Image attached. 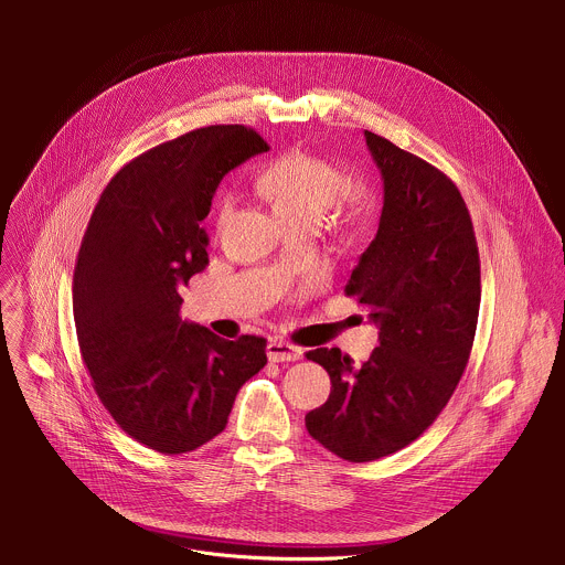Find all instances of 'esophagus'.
Returning <instances> with one entry per match:
<instances>
[{
  "label": "esophagus",
  "instance_id": "esophagus-1",
  "mask_svg": "<svg viewBox=\"0 0 565 565\" xmlns=\"http://www.w3.org/2000/svg\"><path fill=\"white\" fill-rule=\"evenodd\" d=\"M301 358V349L281 340L268 344V360L270 362H295Z\"/></svg>",
  "mask_w": 565,
  "mask_h": 565
}]
</instances>
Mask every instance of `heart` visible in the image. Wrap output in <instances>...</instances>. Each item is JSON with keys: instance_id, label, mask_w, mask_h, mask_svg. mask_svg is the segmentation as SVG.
Listing matches in <instances>:
<instances>
[{"instance_id": "heart-1", "label": "heart", "mask_w": 565, "mask_h": 565, "mask_svg": "<svg viewBox=\"0 0 565 565\" xmlns=\"http://www.w3.org/2000/svg\"><path fill=\"white\" fill-rule=\"evenodd\" d=\"M257 190L284 225L308 223L315 227L335 207L340 232L351 241L369 230L375 214V199L366 185H349L347 174L331 160L306 151L277 158L259 174ZM230 207V196H223L214 212L216 232L225 225Z\"/></svg>"}]
</instances>
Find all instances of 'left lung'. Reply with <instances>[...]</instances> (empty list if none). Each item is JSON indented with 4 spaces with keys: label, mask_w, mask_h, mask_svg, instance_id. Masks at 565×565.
Masks as SVG:
<instances>
[{
    "label": "left lung",
    "mask_w": 565,
    "mask_h": 565,
    "mask_svg": "<svg viewBox=\"0 0 565 565\" xmlns=\"http://www.w3.org/2000/svg\"><path fill=\"white\" fill-rule=\"evenodd\" d=\"M364 138L384 205L344 292L380 327V347L360 366L340 349L306 353L333 384L306 429L349 462L388 456L434 425L469 362L480 306L476 234L454 181L373 131Z\"/></svg>",
    "instance_id": "1"
}]
</instances>
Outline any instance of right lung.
<instances>
[{"label": "right lung", "mask_w": 565, "mask_h": 565, "mask_svg": "<svg viewBox=\"0 0 565 565\" xmlns=\"http://www.w3.org/2000/svg\"><path fill=\"white\" fill-rule=\"evenodd\" d=\"M268 142L210 125L131 158L103 190L73 270L77 347L116 425L160 454H188L225 429L234 397L266 366V340L230 342L179 317L181 286L207 266L221 179Z\"/></svg>", "instance_id": "obj_1"}]
</instances>
